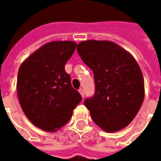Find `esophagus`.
Wrapping results in <instances>:
<instances>
[{"label": "esophagus", "mask_w": 161, "mask_h": 161, "mask_svg": "<svg viewBox=\"0 0 161 161\" xmlns=\"http://www.w3.org/2000/svg\"><path fill=\"white\" fill-rule=\"evenodd\" d=\"M78 92L80 93L81 96H82V98H83V97H84V91H83V88H80V89L78 90Z\"/></svg>", "instance_id": "esophagus-1"}]
</instances>
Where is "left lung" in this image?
Masks as SVG:
<instances>
[{
  "mask_svg": "<svg viewBox=\"0 0 161 161\" xmlns=\"http://www.w3.org/2000/svg\"><path fill=\"white\" fill-rule=\"evenodd\" d=\"M77 51L94 76L95 93L84 101L91 117L105 132L123 130L135 119L145 98L140 66L114 42H81Z\"/></svg>",
  "mask_w": 161,
  "mask_h": 161,
  "instance_id": "1",
  "label": "left lung"
}]
</instances>
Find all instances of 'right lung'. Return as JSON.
Returning a JSON list of instances; mask_svg holds the SVG:
<instances>
[{
    "label": "right lung",
    "instance_id": "1",
    "mask_svg": "<svg viewBox=\"0 0 161 161\" xmlns=\"http://www.w3.org/2000/svg\"><path fill=\"white\" fill-rule=\"evenodd\" d=\"M76 45L71 41L47 42L19 68L16 90L20 105L27 119L44 131L56 132L64 126L82 100L64 69Z\"/></svg>",
    "mask_w": 161,
    "mask_h": 161
}]
</instances>
